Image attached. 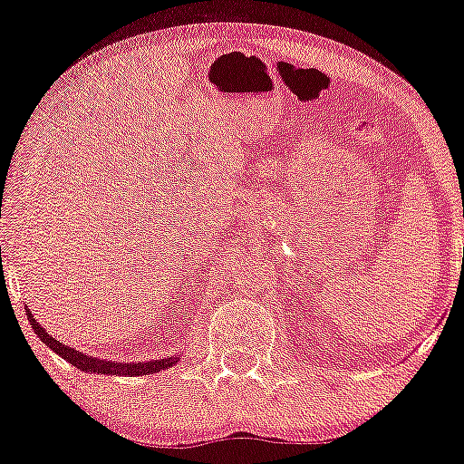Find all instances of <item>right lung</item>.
Returning <instances> with one entry per match:
<instances>
[{
    "label": "right lung",
    "instance_id": "obj_1",
    "mask_svg": "<svg viewBox=\"0 0 464 464\" xmlns=\"http://www.w3.org/2000/svg\"><path fill=\"white\" fill-rule=\"evenodd\" d=\"M30 324L34 329V334L39 335L41 340L50 347L52 351H56L61 358H65L69 364L78 366L82 371H92V372H106V375H126V377H135V375H150V372H157L161 369H168V366L177 364V358H168V360H152V362H132V364H121V362H106V360H98L92 358V355H84L80 351L67 347V344L58 343L56 338H52L50 334L41 327L39 323L32 318V314L28 312Z\"/></svg>",
    "mask_w": 464,
    "mask_h": 464
}]
</instances>
